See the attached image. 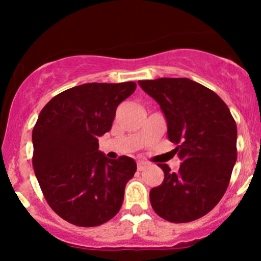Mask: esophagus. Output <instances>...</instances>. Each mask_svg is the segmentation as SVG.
Instances as JSON below:
<instances>
[{
	"label": "esophagus",
	"instance_id": "esophagus-1",
	"mask_svg": "<svg viewBox=\"0 0 261 261\" xmlns=\"http://www.w3.org/2000/svg\"><path fill=\"white\" fill-rule=\"evenodd\" d=\"M146 167H147V163H146V162H142V161L137 162V169L139 170H143Z\"/></svg>",
	"mask_w": 261,
	"mask_h": 261
}]
</instances>
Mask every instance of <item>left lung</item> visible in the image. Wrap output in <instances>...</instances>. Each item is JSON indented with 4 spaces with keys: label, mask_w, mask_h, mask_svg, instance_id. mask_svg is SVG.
<instances>
[{
    "label": "left lung",
    "mask_w": 261,
    "mask_h": 261,
    "mask_svg": "<svg viewBox=\"0 0 261 261\" xmlns=\"http://www.w3.org/2000/svg\"><path fill=\"white\" fill-rule=\"evenodd\" d=\"M139 85L160 104L181 161L178 173L158 164L164 180L149 191L151 205L169 222H191L208 214L226 193L237 161L236 121L216 93L189 79Z\"/></svg>",
    "instance_id": "8db88e82"
}]
</instances>
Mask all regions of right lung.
<instances>
[{
  "mask_svg": "<svg viewBox=\"0 0 261 261\" xmlns=\"http://www.w3.org/2000/svg\"><path fill=\"white\" fill-rule=\"evenodd\" d=\"M135 89V82L86 83L55 95L39 114L33 168L45 200L67 222L95 227L120 210L136 162L107 158L98 137L110 131L116 108Z\"/></svg>",
  "mask_w": 261,
  "mask_h": 261,
  "instance_id": "obj_1",
  "label": "right lung"
}]
</instances>
